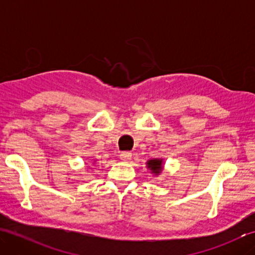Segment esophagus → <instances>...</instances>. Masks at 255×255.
I'll return each mask as SVG.
<instances>
[{
    "mask_svg": "<svg viewBox=\"0 0 255 255\" xmlns=\"http://www.w3.org/2000/svg\"><path fill=\"white\" fill-rule=\"evenodd\" d=\"M131 152H128V151H124V152H122L121 153V155H119V156H121V159L123 160V161H129V160H130L131 159Z\"/></svg>",
    "mask_w": 255,
    "mask_h": 255,
    "instance_id": "34e87169",
    "label": "esophagus"
}]
</instances>
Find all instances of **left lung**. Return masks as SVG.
<instances>
[{"instance_id":"1","label":"left lung","mask_w":255,"mask_h":255,"mask_svg":"<svg viewBox=\"0 0 255 255\" xmlns=\"http://www.w3.org/2000/svg\"><path fill=\"white\" fill-rule=\"evenodd\" d=\"M147 167L150 170L151 173H153L155 176L159 175L162 172V170H163V160L162 159L149 160L147 162Z\"/></svg>"}]
</instances>
